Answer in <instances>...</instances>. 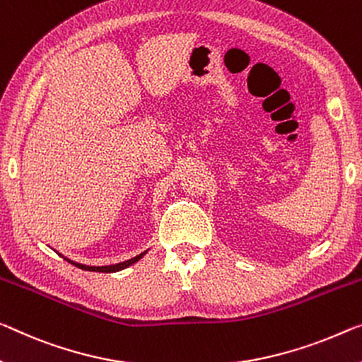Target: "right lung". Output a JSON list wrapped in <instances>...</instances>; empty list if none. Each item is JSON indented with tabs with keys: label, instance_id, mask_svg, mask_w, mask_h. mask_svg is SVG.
Returning a JSON list of instances; mask_svg holds the SVG:
<instances>
[{
	"label": "right lung",
	"instance_id": "1",
	"mask_svg": "<svg viewBox=\"0 0 362 362\" xmlns=\"http://www.w3.org/2000/svg\"><path fill=\"white\" fill-rule=\"evenodd\" d=\"M144 254H146V252L139 254V255H136V257H132V259H129V260H126V262H119V264H115V265H105V267H88V265H82V264L72 262V260H69V259H66V260H68V262H71L72 265L79 267V269H82V270H88V272H103V274H111V272L123 270V269H126V267H129V265H132V264H136L139 259H142V257H144Z\"/></svg>",
	"mask_w": 362,
	"mask_h": 362
}]
</instances>
